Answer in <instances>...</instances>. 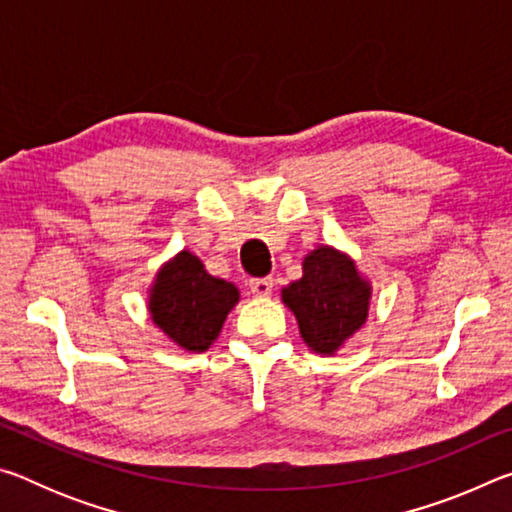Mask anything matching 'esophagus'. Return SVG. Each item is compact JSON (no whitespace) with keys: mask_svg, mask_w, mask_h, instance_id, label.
Returning a JSON list of instances; mask_svg holds the SVG:
<instances>
[{"mask_svg":"<svg viewBox=\"0 0 512 512\" xmlns=\"http://www.w3.org/2000/svg\"><path fill=\"white\" fill-rule=\"evenodd\" d=\"M250 291L255 296H271L273 293V277H257V280H250Z\"/></svg>","mask_w":512,"mask_h":512,"instance_id":"esophagus-1","label":"esophagus"}]
</instances>
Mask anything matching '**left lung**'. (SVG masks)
<instances>
[{
  "mask_svg": "<svg viewBox=\"0 0 512 512\" xmlns=\"http://www.w3.org/2000/svg\"><path fill=\"white\" fill-rule=\"evenodd\" d=\"M302 277L282 289L311 350L334 354L368 318L370 284L348 255L320 246L302 262Z\"/></svg>",
  "mask_w": 512,
  "mask_h": 512,
  "instance_id": "obj_1",
  "label": "left lung"
}]
</instances>
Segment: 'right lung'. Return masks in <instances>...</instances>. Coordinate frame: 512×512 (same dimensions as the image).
<instances>
[{
	"instance_id": "right-lung-1",
	"label": "right lung",
	"mask_w": 512,
	"mask_h": 512,
	"mask_svg": "<svg viewBox=\"0 0 512 512\" xmlns=\"http://www.w3.org/2000/svg\"><path fill=\"white\" fill-rule=\"evenodd\" d=\"M237 300L235 284L212 277L201 259L183 250L155 277L149 311L173 343L189 352H203L219 336Z\"/></svg>"
}]
</instances>
